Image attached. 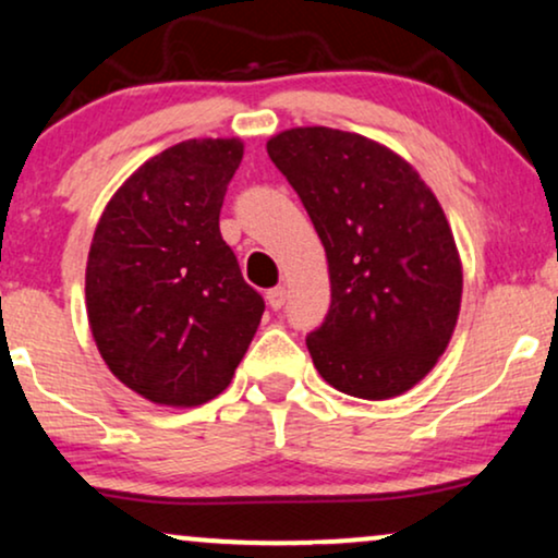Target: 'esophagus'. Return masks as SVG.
Listing matches in <instances>:
<instances>
[{
    "instance_id": "1",
    "label": "esophagus",
    "mask_w": 558,
    "mask_h": 558,
    "mask_svg": "<svg viewBox=\"0 0 558 558\" xmlns=\"http://www.w3.org/2000/svg\"><path fill=\"white\" fill-rule=\"evenodd\" d=\"M286 295H288V293H286L283 286L270 288V291H267V303H270L272 312H278V308L286 306Z\"/></svg>"
}]
</instances>
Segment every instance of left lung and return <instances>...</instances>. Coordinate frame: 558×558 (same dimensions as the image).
<instances>
[{"label": "left lung", "mask_w": 558, "mask_h": 558, "mask_svg": "<svg viewBox=\"0 0 558 558\" xmlns=\"http://www.w3.org/2000/svg\"><path fill=\"white\" fill-rule=\"evenodd\" d=\"M312 218L329 263L331 306L306 337L337 391L391 399L433 371L453 335L463 272L453 231L412 165L337 129H291L267 141Z\"/></svg>", "instance_id": "left-lung-1"}]
</instances>
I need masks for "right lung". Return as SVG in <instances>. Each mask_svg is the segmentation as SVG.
<instances>
[{
	"label": "right lung",
	"mask_w": 558,
	"mask_h": 558,
	"mask_svg": "<svg viewBox=\"0 0 558 558\" xmlns=\"http://www.w3.org/2000/svg\"><path fill=\"white\" fill-rule=\"evenodd\" d=\"M242 154L239 138L169 146L110 197L92 236V337L112 376L154 404L218 397L263 319L218 229Z\"/></svg>",
	"instance_id": "obj_1"
}]
</instances>
